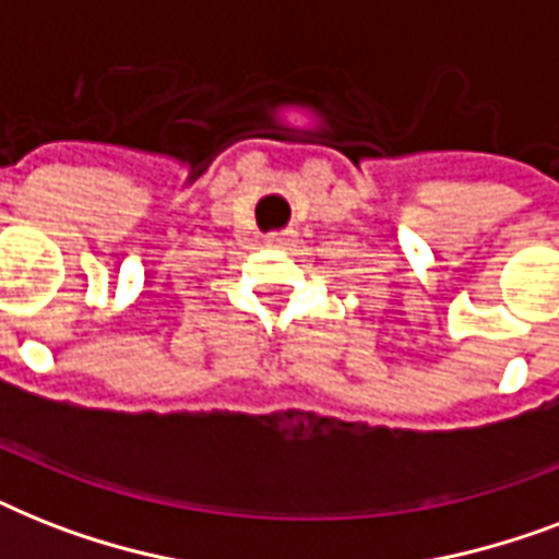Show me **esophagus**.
<instances>
[{"label":"esophagus","mask_w":559,"mask_h":559,"mask_svg":"<svg viewBox=\"0 0 559 559\" xmlns=\"http://www.w3.org/2000/svg\"><path fill=\"white\" fill-rule=\"evenodd\" d=\"M266 246L270 249H289V246H296V235L293 231H272V235H266Z\"/></svg>","instance_id":"esophagus-1"}]
</instances>
